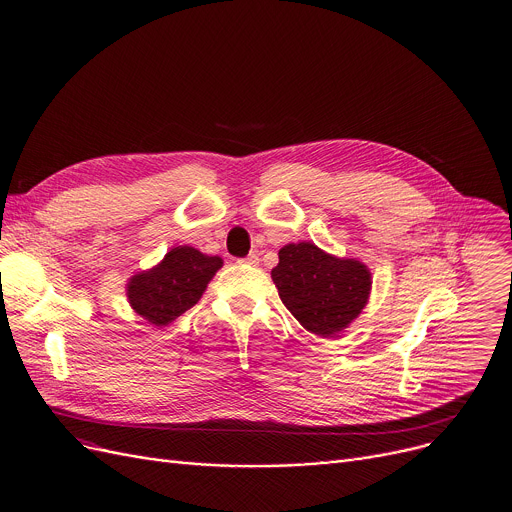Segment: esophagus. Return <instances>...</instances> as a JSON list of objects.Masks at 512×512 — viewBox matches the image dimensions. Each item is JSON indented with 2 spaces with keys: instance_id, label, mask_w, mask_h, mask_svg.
Segmentation results:
<instances>
[{
  "instance_id": "1",
  "label": "esophagus",
  "mask_w": 512,
  "mask_h": 512,
  "mask_svg": "<svg viewBox=\"0 0 512 512\" xmlns=\"http://www.w3.org/2000/svg\"><path fill=\"white\" fill-rule=\"evenodd\" d=\"M237 263H239V265H249V267H255V265H259V255L251 253V255H247L245 259H239Z\"/></svg>"
}]
</instances>
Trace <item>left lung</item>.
Wrapping results in <instances>:
<instances>
[{"label": "left lung", "instance_id": "obj_1", "mask_svg": "<svg viewBox=\"0 0 512 512\" xmlns=\"http://www.w3.org/2000/svg\"><path fill=\"white\" fill-rule=\"evenodd\" d=\"M271 279L291 315L319 337L344 331L372 291V273L364 263L333 257L305 241L279 249Z\"/></svg>", "mask_w": 512, "mask_h": 512}]
</instances>
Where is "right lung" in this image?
<instances>
[{
	"mask_svg": "<svg viewBox=\"0 0 512 512\" xmlns=\"http://www.w3.org/2000/svg\"><path fill=\"white\" fill-rule=\"evenodd\" d=\"M221 267L223 259L217 255H205L189 245L175 247L152 269L130 277L128 303L152 325H168L201 299Z\"/></svg>",
	"mask_w": 512,
	"mask_h": 512,
	"instance_id": "add662e5",
	"label": "right lung"
}]
</instances>
